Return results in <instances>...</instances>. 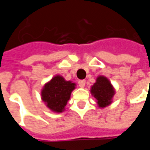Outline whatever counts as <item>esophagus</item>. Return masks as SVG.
<instances>
[{
    "label": "esophagus",
    "instance_id": "34e87169",
    "mask_svg": "<svg viewBox=\"0 0 150 150\" xmlns=\"http://www.w3.org/2000/svg\"><path fill=\"white\" fill-rule=\"evenodd\" d=\"M85 83H86L85 80H79V86L80 88H84Z\"/></svg>",
    "mask_w": 150,
    "mask_h": 150
}]
</instances>
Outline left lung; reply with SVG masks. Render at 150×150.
<instances>
[{
  "label": "left lung",
  "instance_id": "obj_1",
  "mask_svg": "<svg viewBox=\"0 0 150 150\" xmlns=\"http://www.w3.org/2000/svg\"><path fill=\"white\" fill-rule=\"evenodd\" d=\"M91 93L96 99L98 106L105 108L112 104L115 89L108 79L100 75L96 79V82L91 86Z\"/></svg>",
  "mask_w": 150,
  "mask_h": 150
}]
</instances>
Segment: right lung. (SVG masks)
<instances>
[{
	"instance_id": "1",
	"label": "right lung",
	"mask_w": 150,
	"mask_h": 150,
	"mask_svg": "<svg viewBox=\"0 0 150 150\" xmlns=\"http://www.w3.org/2000/svg\"><path fill=\"white\" fill-rule=\"evenodd\" d=\"M75 88V83L67 81L61 75H55L44 85L41 91L42 100L52 112H62Z\"/></svg>"
}]
</instances>
